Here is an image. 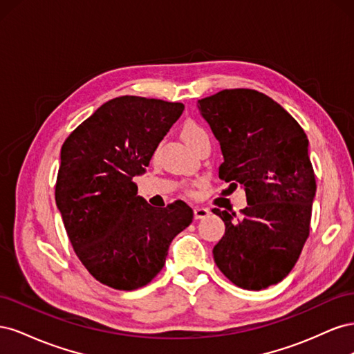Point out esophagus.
<instances>
[{
    "label": "esophagus",
    "instance_id": "obj_1",
    "mask_svg": "<svg viewBox=\"0 0 354 354\" xmlns=\"http://www.w3.org/2000/svg\"><path fill=\"white\" fill-rule=\"evenodd\" d=\"M208 214H209V211H208L207 208H202V207H195V208H194V216H195L196 220L205 218V217L208 216Z\"/></svg>",
    "mask_w": 354,
    "mask_h": 354
}]
</instances>
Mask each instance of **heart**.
<instances>
[{
  "instance_id": "1",
  "label": "heart",
  "mask_w": 354,
  "mask_h": 354,
  "mask_svg": "<svg viewBox=\"0 0 354 354\" xmlns=\"http://www.w3.org/2000/svg\"><path fill=\"white\" fill-rule=\"evenodd\" d=\"M181 137H183V140L190 147H194L199 140H202L203 137H208V134L199 124H196L194 121H189L183 125V128H181ZM186 192H187V194H192L194 190H192V187L187 186Z\"/></svg>"
}]
</instances>
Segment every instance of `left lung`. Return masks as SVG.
<instances>
[{"label": "left lung", "instance_id": "8db88e82", "mask_svg": "<svg viewBox=\"0 0 354 354\" xmlns=\"http://www.w3.org/2000/svg\"><path fill=\"white\" fill-rule=\"evenodd\" d=\"M220 142L218 177L245 187L248 207L214 208L224 221L214 261L248 291L279 283L292 270L310 233L316 178L304 130L279 103L250 88L221 90L198 100Z\"/></svg>", "mask_w": 354, "mask_h": 354}]
</instances>
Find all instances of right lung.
Returning <instances> with one entry per match:
<instances>
[{"label": "right lung", "instance_id": "add662e5", "mask_svg": "<svg viewBox=\"0 0 354 354\" xmlns=\"http://www.w3.org/2000/svg\"><path fill=\"white\" fill-rule=\"evenodd\" d=\"M185 111L183 103L121 95L62 146L56 203L72 248L95 281L133 291L162 270L169 243L194 220L183 201L153 208L133 178Z\"/></svg>", "mask_w": 354, "mask_h": 354}]
</instances>
